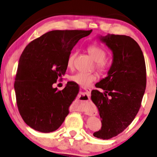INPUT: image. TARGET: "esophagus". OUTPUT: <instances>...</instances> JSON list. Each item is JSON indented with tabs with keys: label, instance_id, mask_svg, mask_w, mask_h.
<instances>
[{
	"label": "esophagus",
	"instance_id": "34e87169",
	"mask_svg": "<svg viewBox=\"0 0 157 157\" xmlns=\"http://www.w3.org/2000/svg\"><path fill=\"white\" fill-rule=\"evenodd\" d=\"M83 90L86 92V94L88 98H81V100L80 105L76 108V109L78 111H85V110H92L91 107V103L90 101V93H91V90L89 88H86V87H83ZM83 99H87V100H83Z\"/></svg>",
	"mask_w": 157,
	"mask_h": 157
}]
</instances>
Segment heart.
<instances>
[{
  "label": "heart",
  "instance_id": "b5f03b06",
  "mask_svg": "<svg viewBox=\"0 0 157 157\" xmlns=\"http://www.w3.org/2000/svg\"><path fill=\"white\" fill-rule=\"evenodd\" d=\"M88 53L92 59L97 63L96 67L101 72H105L108 70V63L105 60L106 57V52L103 48L98 45L90 46L87 49ZM76 52H72L68 56L67 65V67L71 68L74 65V60L76 57ZM98 78L96 73H86V72H77L70 76V80L79 86L83 87H88L93 82L97 80Z\"/></svg>",
  "mask_w": 157,
  "mask_h": 157
}]
</instances>
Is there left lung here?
<instances>
[{
    "label": "left lung",
    "instance_id": "obj_1",
    "mask_svg": "<svg viewBox=\"0 0 157 157\" xmlns=\"http://www.w3.org/2000/svg\"><path fill=\"white\" fill-rule=\"evenodd\" d=\"M98 38L111 49L112 63L108 76L96 84L104 92L91 93L102 123L93 135L109 139L122 132L138 113L146 87V68L143 52L133 38L114 34Z\"/></svg>",
    "mask_w": 157,
    "mask_h": 157
}]
</instances>
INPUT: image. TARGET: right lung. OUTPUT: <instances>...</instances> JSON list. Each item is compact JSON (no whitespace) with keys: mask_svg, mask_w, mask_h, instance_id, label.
Returning a JSON list of instances; mask_svg holds the SVG:
<instances>
[{"mask_svg":"<svg viewBox=\"0 0 157 157\" xmlns=\"http://www.w3.org/2000/svg\"><path fill=\"white\" fill-rule=\"evenodd\" d=\"M92 30H53L32 41L19 59L14 90L21 116L27 125L44 133L56 130L70 112L78 87H53L65 75L71 49Z\"/></svg>","mask_w":157,"mask_h":157,"instance_id":"add662e5","label":"right lung"}]
</instances>
